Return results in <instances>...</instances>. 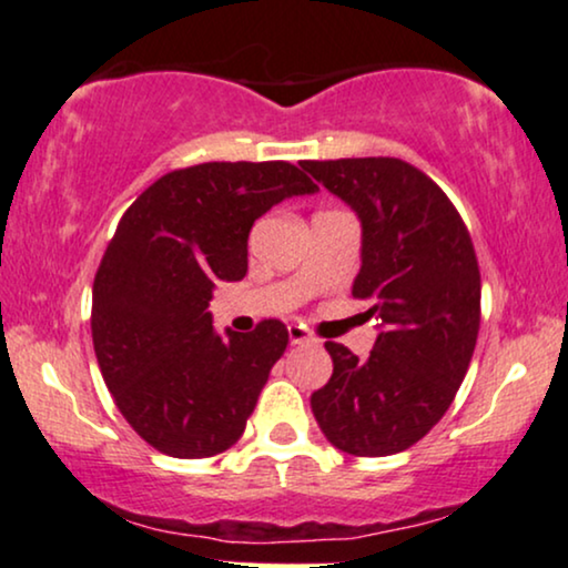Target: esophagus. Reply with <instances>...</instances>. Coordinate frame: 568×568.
<instances>
[{"label":"esophagus","instance_id":"34e87169","mask_svg":"<svg viewBox=\"0 0 568 568\" xmlns=\"http://www.w3.org/2000/svg\"><path fill=\"white\" fill-rule=\"evenodd\" d=\"M288 338H291V344L293 346H302V344H312V336H310V331H306L304 325H288Z\"/></svg>","mask_w":568,"mask_h":568}]
</instances>
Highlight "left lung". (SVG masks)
Masks as SVG:
<instances>
[{"instance_id":"1","label":"left lung","mask_w":568,"mask_h":568,"mask_svg":"<svg viewBox=\"0 0 568 568\" xmlns=\"http://www.w3.org/2000/svg\"><path fill=\"white\" fill-rule=\"evenodd\" d=\"M359 219L352 296L371 302L367 359L327 341L333 375L312 413L341 453L386 457L423 439L453 405L479 336L481 277L449 197L399 159L304 161Z\"/></svg>"}]
</instances>
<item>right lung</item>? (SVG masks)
Instances as JSON below:
<instances>
[{"label":"right lung","instance_id":"obj_1","mask_svg":"<svg viewBox=\"0 0 568 568\" xmlns=\"http://www.w3.org/2000/svg\"><path fill=\"white\" fill-rule=\"evenodd\" d=\"M314 193L285 161H211L161 176L121 216L94 277L92 341L115 407L159 453L195 460L241 439L288 331L216 333L209 302L248 272L256 219Z\"/></svg>","mask_w":568,"mask_h":568}]
</instances>
